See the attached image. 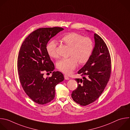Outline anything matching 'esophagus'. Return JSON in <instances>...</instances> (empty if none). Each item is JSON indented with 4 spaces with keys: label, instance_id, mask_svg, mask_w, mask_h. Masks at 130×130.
Segmentation results:
<instances>
[{
    "label": "esophagus",
    "instance_id": "esophagus-1",
    "mask_svg": "<svg viewBox=\"0 0 130 130\" xmlns=\"http://www.w3.org/2000/svg\"><path fill=\"white\" fill-rule=\"evenodd\" d=\"M64 78H65V79L68 80L69 79V77L67 75H64Z\"/></svg>",
    "mask_w": 130,
    "mask_h": 130
}]
</instances>
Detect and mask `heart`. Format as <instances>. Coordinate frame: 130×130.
Here are the masks:
<instances>
[{"mask_svg": "<svg viewBox=\"0 0 130 130\" xmlns=\"http://www.w3.org/2000/svg\"><path fill=\"white\" fill-rule=\"evenodd\" d=\"M60 40L70 46L68 58H63L57 63L58 69L66 74H70L76 68L77 63L80 64L87 63L91 57L94 48V42L88 37L74 32H68L62 36ZM57 44L56 41H50L46 46L48 55L52 58H58Z\"/></svg>", "mask_w": 130, "mask_h": 130, "instance_id": "1", "label": "heart"}]
</instances>
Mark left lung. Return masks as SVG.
I'll use <instances>...</instances> for the list:
<instances>
[{
	"instance_id": "8db88e82",
	"label": "left lung",
	"mask_w": 130,
	"mask_h": 130,
	"mask_svg": "<svg viewBox=\"0 0 130 130\" xmlns=\"http://www.w3.org/2000/svg\"><path fill=\"white\" fill-rule=\"evenodd\" d=\"M95 47L89 60L78 72L83 79L75 78L77 88L71 97L77 104L85 106L95 102L102 94L111 73V60L103 39L94 34Z\"/></svg>"
}]
</instances>
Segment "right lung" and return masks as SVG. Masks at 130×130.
Masks as SVG:
<instances>
[{"mask_svg": "<svg viewBox=\"0 0 130 130\" xmlns=\"http://www.w3.org/2000/svg\"><path fill=\"white\" fill-rule=\"evenodd\" d=\"M63 29L54 27L35 30L25 39L19 52L17 69L21 86L29 98L40 105L54 99L56 86L64 79L59 71L53 72L52 76L46 78L43 76L44 72L52 73L55 69L46 51L47 43Z\"/></svg>", "mask_w": 130, "mask_h": 130, "instance_id": "obj_1", "label": "right lung"}]
</instances>
